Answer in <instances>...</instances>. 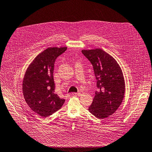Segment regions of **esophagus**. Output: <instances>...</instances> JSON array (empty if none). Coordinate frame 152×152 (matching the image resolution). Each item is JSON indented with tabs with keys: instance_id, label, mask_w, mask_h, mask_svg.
<instances>
[{
	"instance_id": "34e87169",
	"label": "esophagus",
	"mask_w": 152,
	"mask_h": 152,
	"mask_svg": "<svg viewBox=\"0 0 152 152\" xmlns=\"http://www.w3.org/2000/svg\"><path fill=\"white\" fill-rule=\"evenodd\" d=\"M75 94H76V95H78V96H81V95H83V94H84V92H83V91H79L78 92H76V93H74Z\"/></svg>"
}]
</instances>
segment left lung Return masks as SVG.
<instances>
[{
    "label": "left lung",
    "mask_w": 152,
    "mask_h": 152,
    "mask_svg": "<svg viewBox=\"0 0 152 152\" xmlns=\"http://www.w3.org/2000/svg\"><path fill=\"white\" fill-rule=\"evenodd\" d=\"M81 51L92 64L98 88L88 110L103 119L113 114L123 101L125 89L123 72L115 59L102 49Z\"/></svg>",
    "instance_id": "8db88e82"
}]
</instances>
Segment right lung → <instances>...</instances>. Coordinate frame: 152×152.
<instances>
[{"mask_svg": "<svg viewBox=\"0 0 152 152\" xmlns=\"http://www.w3.org/2000/svg\"><path fill=\"white\" fill-rule=\"evenodd\" d=\"M66 47H50L38 54L24 75L22 91L30 108L42 117H48L60 109L65 99L55 93L54 64Z\"/></svg>", "mask_w": 152, "mask_h": 152, "instance_id": "add662e5", "label": "right lung"}]
</instances>
